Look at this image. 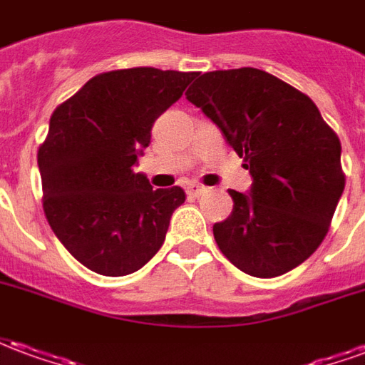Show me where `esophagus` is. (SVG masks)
Segmentation results:
<instances>
[{
  "instance_id": "esophagus-1",
  "label": "esophagus",
  "mask_w": 365,
  "mask_h": 365,
  "mask_svg": "<svg viewBox=\"0 0 365 365\" xmlns=\"http://www.w3.org/2000/svg\"><path fill=\"white\" fill-rule=\"evenodd\" d=\"M187 195H191V197H199V195H203L207 191V187H203V185H199V183H191V185H187Z\"/></svg>"
}]
</instances>
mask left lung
Listing matches in <instances>:
<instances>
[{"instance_id": "8db88e82", "label": "left lung", "mask_w": 365, "mask_h": 365, "mask_svg": "<svg viewBox=\"0 0 365 365\" xmlns=\"http://www.w3.org/2000/svg\"><path fill=\"white\" fill-rule=\"evenodd\" d=\"M193 78L187 101L221 128L252 175L248 193L229 191V219L213 225L221 252L254 277L297 268L327 237L344 191L336 133L305 93L264 70Z\"/></svg>"}]
</instances>
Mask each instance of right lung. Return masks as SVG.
Returning <instances> with one entry per match:
<instances>
[{
  "label": "right lung",
  "instance_id": "add662e5",
  "mask_svg": "<svg viewBox=\"0 0 365 365\" xmlns=\"http://www.w3.org/2000/svg\"><path fill=\"white\" fill-rule=\"evenodd\" d=\"M195 72L128 68L105 72L52 113L38 148L43 207L68 252L101 275L140 269L164 245L182 187L152 190L138 156Z\"/></svg>",
  "mask_w": 365,
  "mask_h": 365
}]
</instances>
